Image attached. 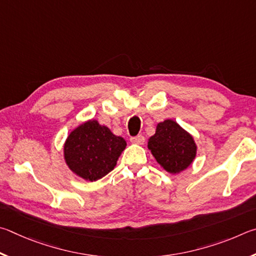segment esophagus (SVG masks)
Here are the masks:
<instances>
[{"label": "esophagus", "mask_w": 256, "mask_h": 256, "mask_svg": "<svg viewBox=\"0 0 256 256\" xmlns=\"http://www.w3.org/2000/svg\"><path fill=\"white\" fill-rule=\"evenodd\" d=\"M130 142L132 144H136V145H142L145 142V137L142 135H138L136 137H132Z\"/></svg>", "instance_id": "obj_1"}]
</instances>
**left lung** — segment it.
I'll use <instances>...</instances> for the list:
<instances>
[{
    "label": "left lung",
    "instance_id": "1",
    "mask_svg": "<svg viewBox=\"0 0 256 256\" xmlns=\"http://www.w3.org/2000/svg\"><path fill=\"white\" fill-rule=\"evenodd\" d=\"M147 147L156 162L173 176L186 171L194 163L198 148L194 136L172 119L158 124Z\"/></svg>",
    "mask_w": 256,
    "mask_h": 256
}]
</instances>
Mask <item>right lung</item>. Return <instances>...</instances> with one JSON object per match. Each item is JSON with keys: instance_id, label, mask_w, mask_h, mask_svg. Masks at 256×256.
Instances as JSON below:
<instances>
[{"instance_id": "obj_1", "label": "right lung", "mask_w": 256, "mask_h": 256, "mask_svg": "<svg viewBox=\"0 0 256 256\" xmlns=\"http://www.w3.org/2000/svg\"><path fill=\"white\" fill-rule=\"evenodd\" d=\"M127 142L96 119L84 121L67 136L62 147L64 160L76 176L98 181L116 165Z\"/></svg>"}]
</instances>
